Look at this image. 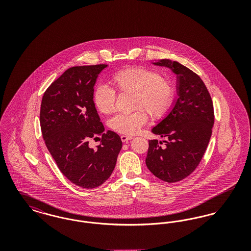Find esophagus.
Instances as JSON below:
<instances>
[{
    "label": "esophagus",
    "mask_w": 251,
    "mask_h": 251,
    "mask_svg": "<svg viewBox=\"0 0 251 251\" xmlns=\"http://www.w3.org/2000/svg\"><path fill=\"white\" fill-rule=\"evenodd\" d=\"M120 138H121L122 142H128V141H130V140L132 139V137L129 136V135H121Z\"/></svg>",
    "instance_id": "1"
}]
</instances>
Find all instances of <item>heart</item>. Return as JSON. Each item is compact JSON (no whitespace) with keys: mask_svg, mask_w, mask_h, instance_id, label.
I'll return each mask as SVG.
<instances>
[{"mask_svg":"<svg viewBox=\"0 0 251 251\" xmlns=\"http://www.w3.org/2000/svg\"><path fill=\"white\" fill-rule=\"evenodd\" d=\"M111 84L121 93H132V108L138 109L131 114H119L110 120L114 131L133 134L148 121V114L152 119L162 118L167 113L174 97L172 83L162 78L158 72L143 67H131L112 74ZM97 109L102 114L115 110L116 92L104 84L97 85L93 92Z\"/></svg>","mask_w":251,"mask_h":251,"instance_id":"obj_1","label":"heart"}]
</instances>
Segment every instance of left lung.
Wrapping results in <instances>:
<instances>
[{
    "label": "left lung",
    "instance_id": "1",
    "mask_svg": "<svg viewBox=\"0 0 251 251\" xmlns=\"http://www.w3.org/2000/svg\"><path fill=\"white\" fill-rule=\"evenodd\" d=\"M151 64L176 75L177 98L167 116L151 129L167 141L161 147V141L149 140L146 165L157 178L176 182L189 176L202 159L215 121L213 101L201 77L179 62L162 59Z\"/></svg>",
    "mask_w": 251,
    "mask_h": 251
}]
</instances>
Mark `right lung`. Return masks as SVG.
<instances>
[{"mask_svg":"<svg viewBox=\"0 0 251 251\" xmlns=\"http://www.w3.org/2000/svg\"><path fill=\"white\" fill-rule=\"evenodd\" d=\"M107 65L72 67L45 91L40 106V127L50 155L74 184L92 189L111 176L122 148L120 135L104 131L93 100L98 76ZM102 141L96 150L88 140Z\"/></svg>","mask_w":251,"mask_h":251,"instance_id":"1","label":"right lung"}]
</instances>
